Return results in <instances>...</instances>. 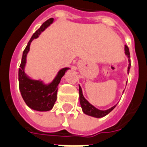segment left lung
I'll return each mask as SVG.
<instances>
[{"label":"left lung","mask_w":147,"mask_h":147,"mask_svg":"<svg viewBox=\"0 0 147 147\" xmlns=\"http://www.w3.org/2000/svg\"><path fill=\"white\" fill-rule=\"evenodd\" d=\"M125 55L128 57V61H129V66H128V70H127V72L129 74V69H130V67H131V61H130V54H129V47L126 45L125 46ZM79 101H80V104H81V107H82V110L83 113L86 114V115H90L91 117H94V118H103L104 116L108 115L117 105L116 104V105L113 106L112 107H111V108L107 110L97 109L96 107L92 105L85 98L84 96L82 94V88H81L80 86H79Z\"/></svg>","instance_id":"obj_1"}]
</instances>
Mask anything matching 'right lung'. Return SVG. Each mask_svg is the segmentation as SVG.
<instances>
[{
    "mask_svg": "<svg viewBox=\"0 0 147 147\" xmlns=\"http://www.w3.org/2000/svg\"><path fill=\"white\" fill-rule=\"evenodd\" d=\"M54 18H50L40 26L38 30L32 35L26 47L24 50L20 68L18 69V83L21 95L25 103L29 108L37 111H48L53 108L55 101L57 100V86L65 72L70 69L69 68H63L58 71L54 79L49 83L40 79H33L30 78L25 71L26 65V57L30 49V44L34 39L40 36L48 26L54 22Z\"/></svg>",
    "mask_w": 147,
    "mask_h": 147,
    "instance_id": "right-lung-1",
    "label": "right lung"
}]
</instances>
